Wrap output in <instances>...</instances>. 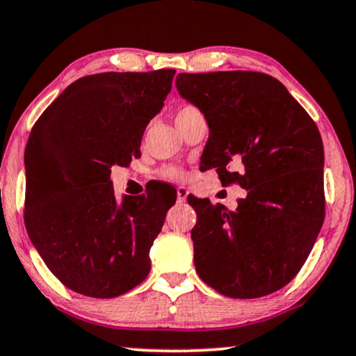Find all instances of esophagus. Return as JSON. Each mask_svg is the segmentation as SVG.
Masks as SVG:
<instances>
[{
  "label": "esophagus",
  "mask_w": 356,
  "mask_h": 356,
  "mask_svg": "<svg viewBox=\"0 0 356 356\" xmlns=\"http://www.w3.org/2000/svg\"><path fill=\"white\" fill-rule=\"evenodd\" d=\"M187 195H188V191L186 187H179L177 188V200L181 202V204H182V202L187 200Z\"/></svg>",
  "instance_id": "obj_1"
}]
</instances>
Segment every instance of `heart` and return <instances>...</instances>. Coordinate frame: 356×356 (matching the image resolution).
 <instances>
[{
	"instance_id": "b5f03b06",
	"label": "heart",
	"mask_w": 356,
	"mask_h": 356,
	"mask_svg": "<svg viewBox=\"0 0 356 356\" xmlns=\"http://www.w3.org/2000/svg\"><path fill=\"white\" fill-rule=\"evenodd\" d=\"M188 108H192V106L182 108L181 111L188 110ZM161 174H163V177L169 179V181H182V179L186 177V172H184V170L179 169V168H164L163 172H161Z\"/></svg>"
}]
</instances>
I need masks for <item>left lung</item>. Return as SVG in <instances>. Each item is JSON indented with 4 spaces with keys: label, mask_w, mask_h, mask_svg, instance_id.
<instances>
[{
    "label": "left lung",
    "mask_w": 356,
    "mask_h": 356,
    "mask_svg": "<svg viewBox=\"0 0 356 356\" xmlns=\"http://www.w3.org/2000/svg\"><path fill=\"white\" fill-rule=\"evenodd\" d=\"M175 87L209 124L205 169L217 170L223 186L246 188L235 210L187 199L197 211V273L233 299L273 294L304 266L325 217L321 133L271 75L179 74Z\"/></svg>",
    "instance_id": "left-lung-1"
}]
</instances>
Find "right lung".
Masks as SVG:
<instances>
[{
	"instance_id": "1",
	"label": "right lung",
	"mask_w": 356,
	"mask_h": 356,
	"mask_svg": "<svg viewBox=\"0 0 356 356\" xmlns=\"http://www.w3.org/2000/svg\"><path fill=\"white\" fill-rule=\"evenodd\" d=\"M174 69L105 72L75 80L35 121L24 151L28 235L62 284L116 298L145 281L149 250L175 193L156 187L115 197L113 165L141 156Z\"/></svg>"
}]
</instances>
